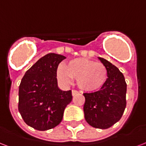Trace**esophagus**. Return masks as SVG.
<instances>
[{
  "label": "esophagus",
  "mask_w": 146,
  "mask_h": 146,
  "mask_svg": "<svg viewBox=\"0 0 146 146\" xmlns=\"http://www.w3.org/2000/svg\"><path fill=\"white\" fill-rule=\"evenodd\" d=\"M77 94H78V91H75V90H72V96L76 95Z\"/></svg>",
  "instance_id": "esophagus-1"
}]
</instances>
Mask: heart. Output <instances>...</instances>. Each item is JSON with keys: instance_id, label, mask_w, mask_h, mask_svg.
<instances>
[{"instance_id": "b5f03b06", "label": "heart", "mask_w": 146, "mask_h": 146, "mask_svg": "<svg viewBox=\"0 0 146 146\" xmlns=\"http://www.w3.org/2000/svg\"><path fill=\"white\" fill-rule=\"evenodd\" d=\"M56 76L64 84L71 83L73 78H75L77 85L81 90L93 92L101 88L106 83L107 69L101 62L78 58L68 61L65 65H58Z\"/></svg>"}]
</instances>
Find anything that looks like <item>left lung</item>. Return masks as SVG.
I'll return each mask as SVG.
<instances>
[{
    "mask_svg": "<svg viewBox=\"0 0 146 146\" xmlns=\"http://www.w3.org/2000/svg\"><path fill=\"white\" fill-rule=\"evenodd\" d=\"M107 69L106 83L98 91L84 93V119L94 128H110L121 119L126 106V83L118 68L98 58Z\"/></svg>",
    "mask_w": 146,
    "mask_h": 146,
    "instance_id": "left-lung-1",
    "label": "left lung"
}]
</instances>
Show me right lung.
<instances>
[{
  "mask_svg": "<svg viewBox=\"0 0 146 146\" xmlns=\"http://www.w3.org/2000/svg\"><path fill=\"white\" fill-rule=\"evenodd\" d=\"M65 56L55 53L39 58L23 77L19 87L18 110L23 119L35 129L45 131L62 120L72 91L58 88L56 70Z\"/></svg>",
  "mask_w": 146,
  "mask_h": 146,
  "instance_id": "add662e5",
  "label": "right lung"
}]
</instances>
